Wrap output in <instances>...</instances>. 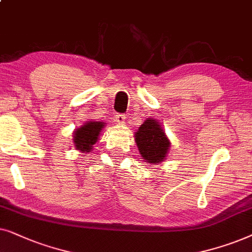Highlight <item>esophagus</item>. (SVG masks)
Segmentation results:
<instances>
[{
    "label": "esophagus",
    "instance_id": "1",
    "mask_svg": "<svg viewBox=\"0 0 252 252\" xmlns=\"http://www.w3.org/2000/svg\"><path fill=\"white\" fill-rule=\"evenodd\" d=\"M114 120H115V122L119 124L126 123V116L122 115V114H117V115H115V117H114Z\"/></svg>",
    "mask_w": 252,
    "mask_h": 252
}]
</instances>
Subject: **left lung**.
Segmentation results:
<instances>
[{"label":"left lung","mask_w":252,"mask_h":252,"mask_svg":"<svg viewBox=\"0 0 252 252\" xmlns=\"http://www.w3.org/2000/svg\"><path fill=\"white\" fill-rule=\"evenodd\" d=\"M135 142L142 159L150 165H159L167 159L170 140L160 122L146 119L135 132Z\"/></svg>","instance_id":"8db88e82"}]
</instances>
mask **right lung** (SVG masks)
Here are the masks:
<instances>
[{
    "label": "right lung",
    "instance_id": "1",
    "mask_svg": "<svg viewBox=\"0 0 252 252\" xmlns=\"http://www.w3.org/2000/svg\"><path fill=\"white\" fill-rule=\"evenodd\" d=\"M106 123L89 121L73 131V144L76 150L82 153H89L93 149V145L98 142L100 133L105 128Z\"/></svg>",
    "mask_w": 252,
    "mask_h": 252
}]
</instances>
